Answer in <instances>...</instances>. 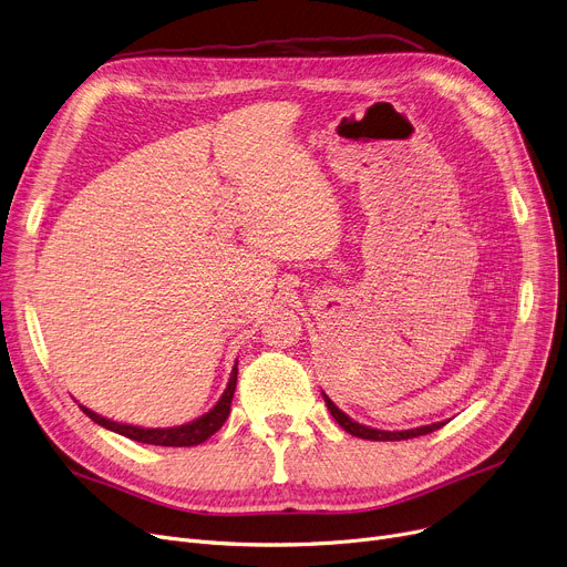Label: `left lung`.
<instances>
[{
    "mask_svg": "<svg viewBox=\"0 0 567 567\" xmlns=\"http://www.w3.org/2000/svg\"><path fill=\"white\" fill-rule=\"evenodd\" d=\"M323 395V402H326V406H329V411H331V415L336 419V423L344 430V432H349L351 436H359V439H368V441H402V439H413V436H423V434H430V432H434V430H439V427H443V423H432V425H421V427H413V430H402V432H385V430H374V427H368V425H361V423H355L353 419H349V415L344 413V411H340L336 404H333V400L326 395V393H321Z\"/></svg>",
    "mask_w": 567,
    "mask_h": 567,
    "instance_id": "8db88e82",
    "label": "left lung"
}]
</instances>
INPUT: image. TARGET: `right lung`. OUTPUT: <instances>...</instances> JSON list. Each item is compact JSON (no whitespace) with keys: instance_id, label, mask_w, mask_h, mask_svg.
Instances as JSON below:
<instances>
[{"instance_id":"add662e5","label":"right lung","mask_w":567,"mask_h":567,"mask_svg":"<svg viewBox=\"0 0 567 567\" xmlns=\"http://www.w3.org/2000/svg\"><path fill=\"white\" fill-rule=\"evenodd\" d=\"M238 361L231 368V377L227 381V389L220 395V400L216 402L214 409H208L199 419H195L193 423L186 425H176V427H137V425H126V423H116L110 419H103V415L94 413L92 409H86L80 404V409L92 419L94 423H99L105 430H112L116 434H122L126 439L140 441V443H152V445H169V449H188V445H199L204 443L208 436L216 434L223 423L227 421L229 415V406H231V398L236 391V374H238Z\"/></svg>"}]
</instances>
